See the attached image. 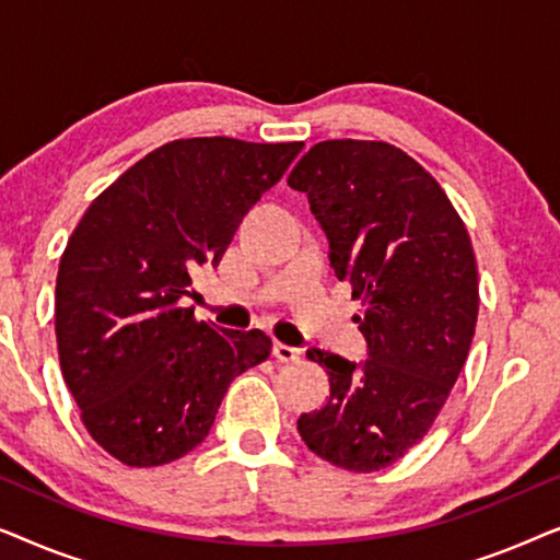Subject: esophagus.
I'll return each instance as SVG.
<instances>
[{"instance_id": "esophagus-1", "label": "esophagus", "mask_w": 560, "mask_h": 560, "mask_svg": "<svg viewBox=\"0 0 560 560\" xmlns=\"http://www.w3.org/2000/svg\"><path fill=\"white\" fill-rule=\"evenodd\" d=\"M272 357L278 359V362H298L301 359V351H298L295 347H288V343H275L272 347Z\"/></svg>"}]
</instances>
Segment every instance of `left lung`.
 I'll return each instance as SVG.
<instances>
[{"label":"left lung","instance_id":"1","mask_svg":"<svg viewBox=\"0 0 560 560\" xmlns=\"http://www.w3.org/2000/svg\"><path fill=\"white\" fill-rule=\"evenodd\" d=\"M288 186L308 196L328 259L362 301L364 362L308 349L331 397L298 418L313 454L380 471L408 454L448 400L479 313L477 259L464 221L423 165L366 140L313 144Z\"/></svg>","mask_w":560,"mask_h":560}]
</instances>
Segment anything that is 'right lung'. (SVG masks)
<instances>
[{"label":"right lung","mask_w":560,"mask_h":560,"mask_svg":"<svg viewBox=\"0 0 560 560\" xmlns=\"http://www.w3.org/2000/svg\"><path fill=\"white\" fill-rule=\"evenodd\" d=\"M303 142L194 137L152 150L83 213L60 257L56 336L81 420L106 454L160 466L209 435L229 385L270 336L194 318L198 265L217 267Z\"/></svg>","instance_id":"add662e5"}]
</instances>
